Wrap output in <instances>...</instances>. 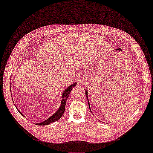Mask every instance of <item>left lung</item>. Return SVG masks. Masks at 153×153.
Returning a JSON list of instances; mask_svg holds the SVG:
<instances>
[{"mask_svg": "<svg viewBox=\"0 0 153 153\" xmlns=\"http://www.w3.org/2000/svg\"><path fill=\"white\" fill-rule=\"evenodd\" d=\"M85 96L87 97V101H88V104H89V109H90V111H91V108H90V105H89V100H88V94H87V90L86 89L85 91Z\"/></svg>", "mask_w": 153, "mask_h": 153, "instance_id": "obj_1", "label": "left lung"}]
</instances>
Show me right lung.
<instances>
[{"mask_svg": "<svg viewBox=\"0 0 153 153\" xmlns=\"http://www.w3.org/2000/svg\"><path fill=\"white\" fill-rule=\"evenodd\" d=\"M76 82H75L74 83L71 85L69 87H68L67 88L65 89L64 91H63V92H62V97H61V99H62L61 104H60V106L59 107V108L57 109V111L55 112L53 115H51V117H49L47 119H46L45 121H42L41 123H36V125H38V126H46V125L50 124L51 123L58 121V120L61 118L65 111V106H66L67 98L68 97L70 94H71V91H72V88H73L74 86H76ZM10 87H11V85H10ZM18 111L22 114V116L24 117V115L22 114V112L19 111V110H18Z\"/></svg>", "mask_w": 153, "mask_h": 153, "instance_id": "right-lung-1", "label": "right lung"}]
</instances>
